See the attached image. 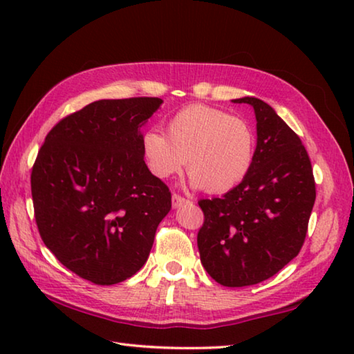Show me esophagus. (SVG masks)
Listing matches in <instances>:
<instances>
[{"label":"esophagus","instance_id":"esophagus-1","mask_svg":"<svg viewBox=\"0 0 354 354\" xmlns=\"http://www.w3.org/2000/svg\"><path fill=\"white\" fill-rule=\"evenodd\" d=\"M185 203H189V200H185L184 196L178 195V194H173V196H171V205H173V207H181L183 205H185Z\"/></svg>","mask_w":354,"mask_h":354}]
</instances>
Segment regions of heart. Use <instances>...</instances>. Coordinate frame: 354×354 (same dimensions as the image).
I'll return each instance as SVG.
<instances>
[{
  "instance_id": "obj_1",
  "label": "heart",
  "mask_w": 354,
  "mask_h": 354,
  "mask_svg": "<svg viewBox=\"0 0 354 354\" xmlns=\"http://www.w3.org/2000/svg\"><path fill=\"white\" fill-rule=\"evenodd\" d=\"M254 134L243 118L214 107H184L167 123V137L147 131L140 139L143 160L156 178L181 171L187 159L189 183L209 194L241 184L253 165Z\"/></svg>"
}]
</instances>
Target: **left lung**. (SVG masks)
I'll return each mask as SVG.
<instances>
[{
  "instance_id": "1",
  "label": "left lung",
  "mask_w": 354,
  "mask_h": 354,
  "mask_svg": "<svg viewBox=\"0 0 354 354\" xmlns=\"http://www.w3.org/2000/svg\"><path fill=\"white\" fill-rule=\"evenodd\" d=\"M232 101L254 109L253 165L221 198L198 201L205 223L196 242L212 279L243 287L272 278L299 253L315 203V181L306 148L272 106L254 97Z\"/></svg>"
}]
</instances>
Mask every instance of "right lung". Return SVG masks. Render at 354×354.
Returning <instances> with one entry per match:
<instances>
[{"label": "right lung", "instance_id": "add662e5", "mask_svg": "<svg viewBox=\"0 0 354 354\" xmlns=\"http://www.w3.org/2000/svg\"><path fill=\"white\" fill-rule=\"evenodd\" d=\"M160 98L100 100L62 118L31 173L35 223L57 261L111 286L147 262L171 194L143 160L140 128Z\"/></svg>", "mask_w": 354, "mask_h": 354}]
</instances>
